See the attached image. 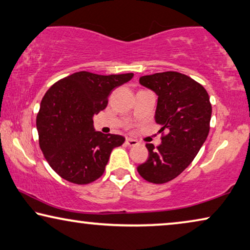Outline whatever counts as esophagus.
Here are the masks:
<instances>
[{"label": "esophagus", "instance_id": "34e87169", "mask_svg": "<svg viewBox=\"0 0 250 250\" xmlns=\"http://www.w3.org/2000/svg\"><path fill=\"white\" fill-rule=\"evenodd\" d=\"M126 144H127L128 146H136L137 144H139V142H137L136 140L129 139V137H127V139H126Z\"/></svg>", "mask_w": 250, "mask_h": 250}]
</instances>
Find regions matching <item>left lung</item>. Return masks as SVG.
<instances>
[{"label": "left lung", "instance_id": "1", "mask_svg": "<svg viewBox=\"0 0 250 250\" xmlns=\"http://www.w3.org/2000/svg\"><path fill=\"white\" fill-rule=\"evenodd\" d=\"M140 83L157 93L154 118L162 126V136L159 146L146 144L149 158L137 171L146 182L165 184L179 176L196 157L208 135L212 106L204 86L179 72L144 75Z\"/></svg>", "mask_w": 250, "mask_h": 250}]
</instances>
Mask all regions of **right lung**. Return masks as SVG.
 Instances as JSON below:
<instances>
[{"label":"right lung","instance_id":"add662e5","mask_svg":"<svg viewBox=\"0 0 250 250\" xmlns=\"http://www.w3.org/2000/svg\"><path fill=\"white\" fill-rule=\"evenodd\" d=\"M133 73L99 75L81 71L50 86L37 115L39 146L50 167L67 182L85 185L103 176L114 147L125 139L93 128L115 88Z\"/></svg>","mask_w":250,"mask_h":250}]
</instances>
